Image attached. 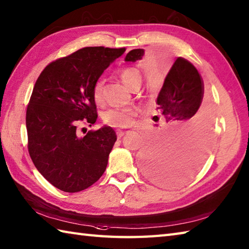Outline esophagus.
Listing matches in <instances>:
<instances>
[{"mask_svg": "<svg viewBox=\"0 0 249 249\" xmlns=\"http://www.w3.org/2000/svg\"><path fill=\"white\" fill-rule=\"evenodd\" d=\"M124 131L123 130H118V131H116V135H118V138L120 139V138H122V137H123L124 136Z\"/></svg>", "mask_w": 249, "mask_h": 249, "instance_id": "obj_1", "label": "esophagus"}]
</instances>
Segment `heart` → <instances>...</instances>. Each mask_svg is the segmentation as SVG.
Returning a JSON list of instances; mask_svg holds the SVG:
<instances>
[{
	"instance_id": "heart-1",
	"label": "heart",
	"mask_w": 249,
	"mask_h": 249,
	"mask_svg": "<svg viewBox=\"0 0 249 249\" xmlns=\"http://www.w3.org/2000/svg\"><path fill=\"white\" fill-rule=\"evenodd\" d=\"M121 80L126 87L130 89L140 88L142 82V76L140 71L134 67H127L122 70L120 72ZM103 89L104 80L98 79L93 84L92 94L96 104L103 102ZM137 115V109L135 107H124V108H110L104 111L102 114L103 122L108 126L115 128H127L134 124Z\"/></svg>"
}]
</instances>
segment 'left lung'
Segmentation results:
<instances>
[{"instance_id":"1","label":"left lung","mask_w":249,"mask_h":249,"mask_svg":"<svg viewBox=\"0 0 249 249\" xmlns=\"http://www.w3.org/2000/svg\"><path fill=\"white\" fill-rule=\"evenodd\" d=\"M143 49L126 54V62H136ZM204 84L192 63L178 57L163 81L156 99L158 138L147 145L139 158L142 170L152 181L178 186L193 178L202 166L206 154L204 131L187 136L193 116L202 103Z\"/></svg>"}]
</instances>
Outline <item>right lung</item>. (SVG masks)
<instances>
[{
  "mask_svg": "<svg viewBox=\"0 0 249 249\" xmlns=\"http://www.w3.org/2000/svg\"><path fill=\"white\" fill-rule=\"evenodd\" d=\"M125 48L86 47L41 71L26 109L28 149L47 181L65 193L87 189L103 176L116 141L110 126L78 135L80 122L97 120L92 89Z\"/></svg>",
  "mask_w": 249,
  "mask_h": 249,
  "instance_id": "right-lung-1",
  "label": "right lung"
}]
</instances>
